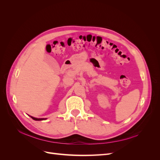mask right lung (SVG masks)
<instances>
[{
  "instance_id": "right-lung-1",
  "label": "right lung",
  "mask_w": 160,
  "mask_h": 160,
  "mask_svg": "<svg viewBox=\"0 0 160 160\" xmlns=\"http://www.w3.org/2000/svg\"><path fill=\"white\" fill-rule=\"evenodd\" d=\"M30 117L35 121H41V120H44V119H46L45 118H34V117H32V116H30Z\"/></svg>"
}]
</instances>
